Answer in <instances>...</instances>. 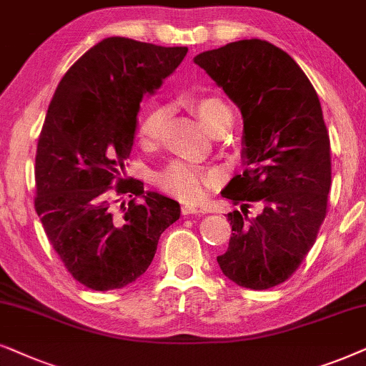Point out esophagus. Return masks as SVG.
Wrapping results in <instances>:
<instances>
[{
  "mask_svg": "<svg viewBox=\"0 0 366 366\" xmlns=\"http://www.w3.org/2000/svg\"><path fill=\"white\" fill-rule=\"evenodd\" d=\"M180 211H182V216H196V214H201L202 211H199L197 207H194V206H182V209H180Z\"/></svg>",
  "mask_w": 366,
  "mask_h": 366,
  "instance_id": "1",
  "label": "esophagus"
}]
</instances>
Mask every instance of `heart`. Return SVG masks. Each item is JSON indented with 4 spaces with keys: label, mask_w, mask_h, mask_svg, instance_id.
Listing matches in <instances>:
<instances>
[{
    "label": "heart",
    "mask_w": 366,
    "mask_h": 366,
    "mask_svg": "<svg viewBox=\"0 0 366 366\" xmlns=\"http://www.w3.org/2000/svg\"><path fill=\"white\" fill-rule=\"evenodd\" d=\"M189 109L199 117L209 132H214L224 120L231 117V110L226 102L216 95H196L187 102ZM165 122V110L154 107L140 120L137 137L140 145L154 147L162 137ZM155 184L164 192L180 199V201L197 202L206 196L207 189L216 186L219 174L216 170H204L186 162H172L160 172L155 174Z\"/></svg>",
    "instance_id": "b5f03b06"
}]
</instances>
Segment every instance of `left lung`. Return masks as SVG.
I'll return each mask as SVG.
<instances>
[{
	"label": "left lung",
	"instance_id": "1",
	"mask_svg": "<svg viewBox=\"0 0 366 366\" xmlns=\"http://www.w3.org/2000/svg\"><path fill=\"white\" fill-rule=\"evenodd\" d=\"M206 70L241 109L244 170L221 192L239 206L217 262L229 280L269 290L298 269L328 212L330 135L316 90L293 58L269 41L239 40L204 51ZM257 202L262 212L247 216Z\"/></svg>",
	"mask_w": 366,
	"mask_h": 366
}]
</instances>
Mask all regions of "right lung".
<instances>
[{
  "mask_svg": "<svg viewBox=\"0 0 366 366\" xmlns=\"http://www.w3.org/2000/svg\"><path fill=\"white\" fill-rule=\"evenodd\" d=\"M186 55V46L105 38L73 63L48 107L36 147L35 209L66 271L86 288L120 290L142 276L160 234L180 217L179 202L122 174L142 97ZM117 195L133 199L115 212Z\"/></svg>",
  "mask_w": 366,
  "mask_h": 366,
  "instance_id": "right-lung-1",
  "label": "right lung"
}]
</instances>
